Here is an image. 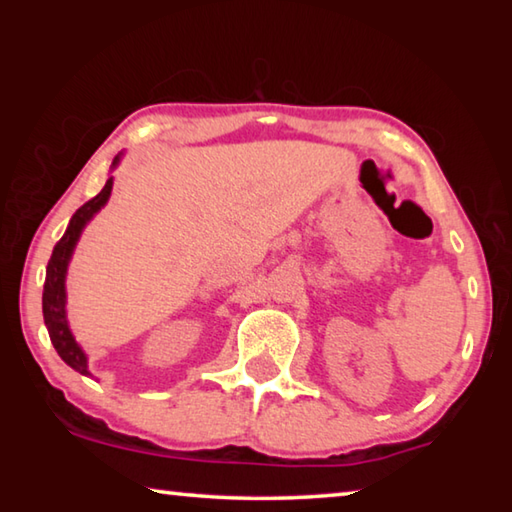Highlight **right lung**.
Returning <instances> with one entry per match:
<instances>
[{
	"label": "right lung",
	"mask_w": 512,
	"mask_h": 512,
	"mask_svg": "<svg viewBox=\"0 0 512 512\" xmlns=\"http://www.w3.org/2000/svg\"><path fill=\"white\" fill-rule=\"evenodd\" d=\"M121 155L124 153L115 155V160H112V169H117V164L121 162ZM112 180L115 178L110 176L106 180V187H103L92 201L81 205L79 210L74 212L72 219H69L65 235L60 237V241L54 246V253H51V259L47 264L45 291H42V316H45L49 339L54 343L60 359H63L69 368H74L85 377H92V372L88 368V354H85L81 345L76 343L72 329H69V323H67L65 280H67V266L72 262L74 248L79 244L85 225H88L94 219V214L108 203V198L112 194Z\"/></svg>",
	"instance_id": "right-lung-1"
}]
</instances>
